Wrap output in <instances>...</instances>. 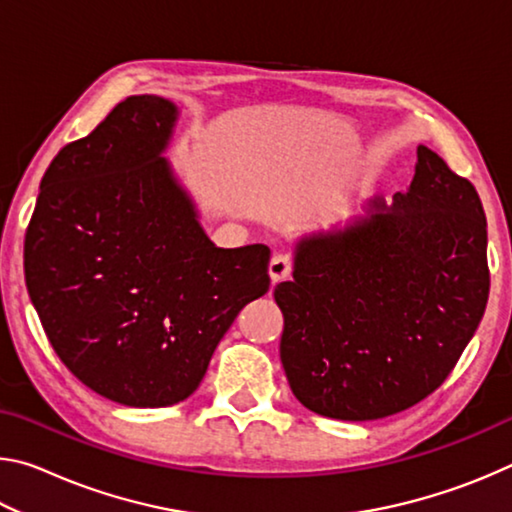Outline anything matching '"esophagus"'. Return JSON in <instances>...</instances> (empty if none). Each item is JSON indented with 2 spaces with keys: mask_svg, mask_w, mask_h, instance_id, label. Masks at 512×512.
I'll return each mask as SVG.
<instances>
[{
  "mask_svg": "<svg viewBox=\"0 0 512 512\" xmlns=\"http://www.w3.org/2000/svg\"><path fill=\"white\" fill-rule=\"evenodd\" d=\"M268 275H271L273 284L287 280V277L291 275V259L287 255H282V253L273 255L271 264H268Z\"/></svg>",
  "mask_w": 512,
  "mask_h": 512,
  "instance_id": "esophagus-1",
  "label": "esophagus"
}]
</instances>
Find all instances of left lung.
Returning <instances> with one entry per match:
<instances>
[{"label": "left lung", "mask_w": 512, "mask_h": 512, "mask_svg": "<svg viewBox=\"0 0 512 512\" xmlns=\"http://www.w3.org/2000/svg\"><path fill=\"white\" fill-rule=\"evenodd\" d=\"M415 153L404 194L391 205L372 198L345 223L298 237L293 280L273 291L291 391L325 418L379 420L418 404L483 318L481 198L427 146Z\"/></svg>", "instance_id": "left-lung-1"}]
</instances>
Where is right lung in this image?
<instances>
[{"instance_id":"1","label":"right lung","mask_w":512,"mask_h":512,"mask_svg":"<svg viewBox=\"0 0 512 512\" xmlns=\"http://www.w3.org/2000/svg\"><path fill=\"white\" fill-rule=\"evenodd\" d=\"M180 110L140 94L117 103L45 171L24 239L33 307L60 361L108 400H187L216 345L268 291L264 244L219 248L164 158Z\"/></svg>"}]
</instances>
